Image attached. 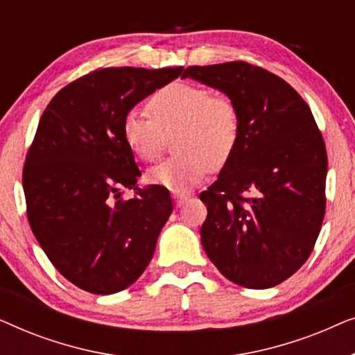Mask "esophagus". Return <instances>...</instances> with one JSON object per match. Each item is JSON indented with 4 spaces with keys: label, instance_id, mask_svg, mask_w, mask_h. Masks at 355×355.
<instances>
[{
    "label": "esophagus",
    "instance_id": "esophagus-1",
    "mask_svg": "<svg viewBox=\"0 0 355 355\" xmlns=\"http://www.w3.org/2000/svg\"><path fill=\"white\" fill-rule=\"evenodd\" d=\"M173 198H174V202H176L178 207H182L184 203L187 202L189 196L187 193H181V192H173Z\"/></svg>",
    "mask_w": 355,
    "mask_h": 355
}]
</instances>
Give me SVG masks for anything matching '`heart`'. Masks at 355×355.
<instances>
[{
  "label": "heart",
  "instance_id": "b5f03b06",
  "mask_svg": "<svg viewBox=\"0 0 355 355\" xmlns=\"http://www.w3.org/2000/svg\"><path fill=\"white\" fill-rule=\"evenodd\" d=\"M148 111H132L123 121V137L135 157L153 162L159 157L166 134L179 129L174 148L178 157L148 169L147 181L173 192L196 186L210 166L231 157L239 139V111L225 95H211L207 87L174 82L158 90Z\"/></svg>",
  "mask_w": 355,
  "mask_h": 355
}]
</instances>
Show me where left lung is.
<instances>
[{"instance_id": "8db88e82", "label": "left lung", "mask_w": 355, "mask_h": 355, "mask_svg": "<svg viewBox=\"0 0 355 355\" xmlns=\"http://www.w3.org/2000/svg\"><path fill=\"white\" fill-rule=\"evenodd\" d=\"M239 111V139L200 200L202 245L232 283L266 289L312 254L324 216L328 158L312 111L281 77L245 61L191 66Z\"/></svg>"}]
</instances>
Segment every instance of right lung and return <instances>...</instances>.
<instances>
[{
    "instance_id": "obj_1",
    "label": "right lung",
    "mask_w": 355,
    "mask_h": 355,
    "mask_svg": "<svg viewBox=\"0 0 355 355\" xmlns=\"http://www.w3.org/2000/svg\"><path fill=\"white\" fill-rule=\"evenodd\" d=\"M182 67H106L71 82L43 111L24 164L28 225L55 268L92 294L119 293L152 260L173 211L168 189H140L123 121ZM134 188L130 201L120 198Z\"/></svg>"
}]
</instances>
